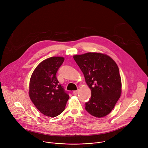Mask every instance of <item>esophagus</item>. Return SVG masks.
I'll use <instances>...</instances> for the list:
<instances>
[{
	"instance_id": "34e87169",
	"label": "esophagus",
	"mask_w": 148,
	"mask_h": 148,
	"mask_svg": "<svg viewBox=\"0 0 148 148\" xmlns=\"http://www.w3.org/2000/svg\"><path fill=\"white\" fill-rule=\"evenodd\" d=\"M73 94L74 95H77L78 94V90H75V91H73Z\"/></svg>"
}]
</instances>
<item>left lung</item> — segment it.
<instances>
[{
    "instance_id": "1",
    "label": "left lung",
    "mask_w": 148,
    "mask_h": 148,
    "mask_svg": "<svg viewBox=\"0 0 148 148\" xmlns=\"http://www.w3.org/2000/svg\"><path fill=\"white\" fill-rule=\"evenodd\" d=\"M91 90L90 100L86 103V111L94 116L108 115L121 97V78L116 62L108 56L87 53L73 56Z\"/></svg>"
}]
</instances>
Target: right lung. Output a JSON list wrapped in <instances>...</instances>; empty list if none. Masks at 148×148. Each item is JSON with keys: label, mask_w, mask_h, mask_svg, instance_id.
I'll return each instance as SVG.
<instances>
[{"label": "right lung", "mask_w": 148, "mask_h": 148, "mask_svg": "<svg viewBox=\"0 0 148 148\" xmlns=\"http://www.w3.org/2000/svg\"><path fill=\"white\" fill-rule=\"evenodd\" d=\"M64 61L62 57H51L42 61L30 78V98L36 107L48 116L55 117L62 112L69 98L56 76Z\"/></svg>", "instance_id": "obj_1"}]
</instances>
